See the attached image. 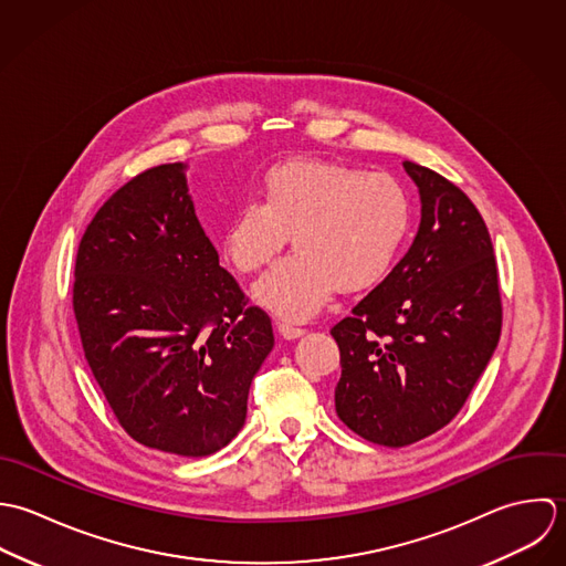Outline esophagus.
I'll use <instances>...</instances> for the list:
<instances>
[{"mask_svg": "<svg viewBox=\"0 0 566 566\" xmlns=\"http://www.w3.org/2000/svg\"><path fill=\"white\" fill-rule=\"evenodd\" d=\"M277 331H280V335L284 337V339H297V337H302L306 331L304 328H300V326H293V324H280L277 326Z\"/></svg>", "mask_w": 566, "mask_h": 566, "instance_id": "esophagus-1", "label": "esophagus"}]
</instances>
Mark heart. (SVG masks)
Listing matches in <instances>:
<instances>
[{
  "instance_id": "1",
  "label": "heart",
  "mask_w": 566,
  "mask_h": 566,
  "mask_svg": "<svg viewBox=\"0 0 566 566\" xmlns=\"http://www.w3.org/2000/svg\"><path fill=\"white\" fill-rule=\"evenodd\" d=\"M411 226L409 195L385 172L337 161L293 159L262 181V203L229 219L223 251L242 273L273 262L293 233L295 253L255 286V300L286 319L313 317L340 286L376 284L394 264Z\"/></svg>"
}]
</instances>
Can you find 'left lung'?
Returning a JSON list of instances; mask_svg holds the SVG:
<instances>
[{
  "label": "left lung",
  "mask_w": 566,
  "mask_h": 566,
  "mask_svg": "<svg viewBox=\"0 0 566 566\" xmlns=\"http://www.w3.org/2000/svg\"><path fill=\"white\" fill-rule=\"evenodd\" d=\"M420 190L413 244L331 331L340 352L337 416L367 442L400 449L447 427L501 337L492 240L442 175L402 164Z\"/></svg>",
  "instance_id": "left-lung-1"
}]
</instances>
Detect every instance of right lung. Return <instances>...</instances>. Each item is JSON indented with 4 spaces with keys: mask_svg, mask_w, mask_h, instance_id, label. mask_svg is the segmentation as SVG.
Here are the masks:
<instances>
[{
    "mask_svg": "<svg viewBox=\"0 0 566 566\" xmlns=\"http://www.w3.org/2000/svg\"><path fill=\"white\" fill-rule=\"evenodd\" d=\"M186 164L133 177L87 226L74 271L85 358L119 427L181 457L227 447L273 349L195 214Z\"/></svg>",
    "mask_w": 566,
    "mask_h": 566,
    "instance_id": "obj_1",
    "label": "right lung"
}]
</instances>
